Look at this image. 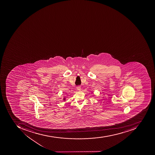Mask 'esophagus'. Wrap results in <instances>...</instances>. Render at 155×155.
I'll return each instance as SVG.
<instances>
[{
    "label": "esophagus",
    "instance_id": "esophagus-1",
    "mask_svg": "<svg viewBox=\"0 0 155 155\" xmlns=\"http://www.w3.org/2000/svg\"><path fill=\"white\" fill-rule=\"evenodd\" d=\"M77 90L80 91L81 90V86H77Z\"/></svg>",
    "mask_w": 155,
    "mask_h": 155
}]
</instances>
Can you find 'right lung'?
<instances>
[{"instance_id":"add662e5","label":"right lung","mask_w":155,"mask_h":155,"mask_svg":"<svg viewBox=\"0 0 155 155\" xmlns=\"http://www.w3.org/2000/svg\"><path fill=\"white\" fill-rule=\"evenodd\" d=\"M65 100H66V99H65V97H64V99H63V100H64V101H65Z\"/></svg>"}]
</instances>
